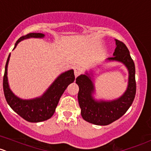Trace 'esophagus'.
<instances>
[{
	"instance_id": "34e87169",
	"label": "esophagus",
	"mask_w": 151,
	"mask_h": 151,
	"mask_svg": "<svg viewBox=\"0 0 151 151\" xmlns=\"http://www.w3.org/2000/svg\"><path fill=\"white\" fill-rule=\"evenodd\" d=\"M82 73V70H81V68L78 67V66H75L74 68V74L76 78L78 77L80 74Z\"/></svg>"
}]
</instances>
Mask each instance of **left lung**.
<instances>
[{
	"label": "left lung",
	"mask_w": 151,
	"mask_h": 151,
	"mask_svg": "<svg viewBox=\"0 0 151 151\" xmlns=\"http://www.w3.org/2000/svg\"><path fill=\"white\" fill-rule=\"evenodd\" d=\"M116 49L113 57L107 58L106 62L121 63L129 73L127 88L123 94L114 100L95 99L94 70L85 72L76 80L79 91L78 100L81 108V115L85 121L97 125H107L126 113L130 107L136 93L135 67L129 50L124 43L115 39Z\"/></svg>",
	"instance_id": "1"
}]
</instances>
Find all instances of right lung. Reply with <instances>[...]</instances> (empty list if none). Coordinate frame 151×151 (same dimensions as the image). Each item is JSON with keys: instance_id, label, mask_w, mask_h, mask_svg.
Instances as JSON below:
<instances>
[{"instance_id": "obj_1", "label": "right lung", "mask_w": 151, "mask_h": 151, "mask_svg": "<svg viewBox=\"0 0 151 151\" xmlns=\"http://www.w3.org/2000/svg\"><path fill=\"white\" fill-rule=\"evenodd\" d=\"M45 36L42 33L35 32L22 36L16 42L13 50L21 41L32 38H43ZM10 57V54L8 56L6 60L3 80L4 93L6 102L13 111H15L18 115L28 122H39L47 120L54 115L60 98L68 85L74 82L75 76L73 69H69L58 76L48 88L40 97L32 99H22L14 94L10 89L8 82L7 67Z\"/></svg>"}]
</instances>
